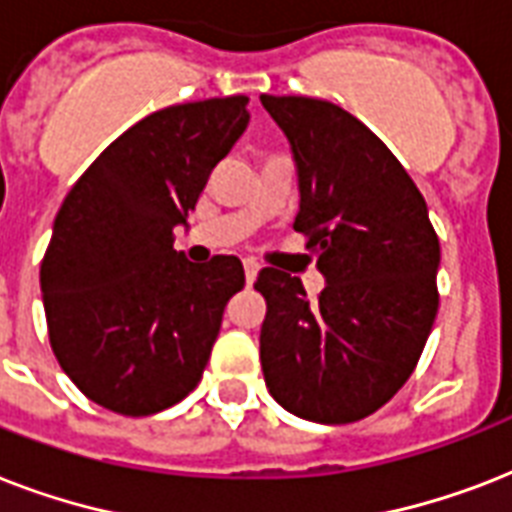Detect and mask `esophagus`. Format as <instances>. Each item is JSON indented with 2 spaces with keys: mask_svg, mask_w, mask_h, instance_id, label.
<instances>
[{
  "mask_svg": "<svg viewBox=\"0 0 512 512\" xmlns=\"http://www.w3.org/2000/svg\"><path fill=\"white\" fill-rule=\"evenodd\" d=\"M257 271H260V265H257V260L247 257V260H244V276H247V284H252V281L257 279Z\"/></svg>",
  "mask_w": 512,
  "mask_h": 512,
  "instance_id": "1",
  "label": "esophagus"
}]
</instances>
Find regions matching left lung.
<instances>
[{"label": "left lung", "instance_id": "8db88e82", "mask_svg": "<svg viewBox=\"0 0 512 512\" xmlns=\"http://www.w3.org/2000/svg\"><path fill=\"white\" fill-rule=\"evenodd\" d=\"M260 103L289 140L295 231L327 279L308 300L297 276L257 273L265 385L303 420H364L409 380L436 321L441 247L428 204L388 146L340 106L295 95Z\"/></svg>", "mask_w": 512, "mask_h": 512}]
</instances>
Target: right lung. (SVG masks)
I'll list each match as a JSON object with an SVG mask.
<instances>
[{"label": "right lung", "instance_id": "1", "mask_svg": "<svg viewBox=\"0 0 512 512\" xmlns=\"http://www.w3.org/2000/svg\"><path fill=\"white\" fill-rule=\"evenodd\" d=\"M247 103L209 98L140 119L55 217L39 271L50 345L103 409L146 417L199 385L244 268L233 255L191 263L172 231L188 225L209 172L247 130Z\"/></svg>", "mask_w": 512, "mask_h": 512}]
</instances>
